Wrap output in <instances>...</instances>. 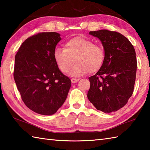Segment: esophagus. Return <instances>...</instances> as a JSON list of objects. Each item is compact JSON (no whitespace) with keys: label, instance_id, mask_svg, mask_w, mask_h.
Returning a JSON list of instances; mask_svg holds the SVG:
<instances>
[{"label":"esophagus","instance_id":"esophagus-1","mask_svg":"<svg viewBox=\"0 0 150 150\" xmlns=\"http://www.w3.org/2000/svg\"><path fill=\"white\" fill-rule=\"evenodd\" d=\"M71 82H72V83H75V82H78V81H79V79L72 78V79H71Z\"/></svg>","mask_w":150,"mask_h":150}]
</instances>
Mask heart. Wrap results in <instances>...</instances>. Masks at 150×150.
Segmentation results:
<instances>
[{
  "label": "heart",
  "instance_id": "b5f03b06",
  "mask_svg": "<svg viewBox=\"0 0 150 150\" xmlns=\"http://www.w3.org/2000/svg\"><path fill=\"white\" fill-rule=\"evenodd\" d=\"M53 56L59 69L64 73L69 71L75 58L77 63L71 68L70 75L80 77L89 71L95 72L101 68L105 60V51L100 44L76 37L67 41L64 48H56Z\"/></svg>",
  "mask_w": 150,
  "mask_h": 150
}]
</instances>
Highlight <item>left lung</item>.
Listing matches in <instances>:
<instances>
[{
	"instance_id": "obj_1",
	"label": "left lung",
	"mask_w": 150,
	"mask_h": 150,
	"mask_svg": "<svg viewBox=\"0 0 150 150\" xmlns=\"http://www.w3.org/2000/svg\"><path fill=\"white\" fill-rule=\"evenodd\" d=\"M90 34L100 40L105 60L96 74L89 78L88 98L98 110L111 113L125 106L133 94L137 66L135 50L117 31L101 30Z\"/></svg>"
}]
</instances>
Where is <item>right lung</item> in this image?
I'll use <instances>...</instances> for the list:
<instances>
[{"mask_svg":"<svg viewBox=\"0 0 150 150\" xmlns=\"http://www.w3.org/2000/svg\"><path fill=\"white\" fill-rule=\"evenodd\" d=\"M60 40L58 33H38L25 40L15 55L13 77L22 100L29 109L44 115L57 112L71 87V80L54 59Z\"/></svg>","mask_w":150,"mask_h":150,"instance_id":"1","label":"right lung"}]
</instances>
